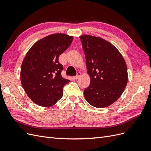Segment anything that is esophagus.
<instances>
[{
	"mask_svg": "<svg viewBox=\"0 0 151 151\" xmlns=\"http://www.w3.org/2000/svg\"><path fill=\"white\" fill-rule=\"evenodd\" d=\"M80 76H81V73L80 72H77V75L76 76L73 77V79H77L79 78Z\"/></svg>",
	"mask_w": 151,
	"mask_h": 151,
	"instance_id": "1",
	"label": "esophagus"
}]
</instances>
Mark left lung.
<instances>
[{"mask_svg": "<svg viewBox=\"0 0 151 151\" xmlns=\"http://www.w3.org/2000/svg\"><path fill=\"white\" fill-rule=\"evenodd\" d=\"M85 54L90 85L84 97L91 105L104 108L119 98L128 81L124 58L117 48L101 38L84 35L80 36Z\"/></svg>", "mask_w": 151, "mask_h": 151, "instance_id": "left-lung-1", "label": "left lung"}]
</instances>
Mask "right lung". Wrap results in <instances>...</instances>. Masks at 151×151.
<instances>
[{
	"instance_id": "1",
	"label": "right lung",
	"mask_w": 151,
	"mask_h": 151,
	"mask_svg": "<svg viewBox=\"0 0 151 151\" xmlns=\"http://www.w3.org/2000/svg\"><path fill=\"white\" fill-rule=\"evenodd\" d=\"M72 36L56 33L38 40L27 52L21 68V82L35 104L52 106L63 96V87L70 82L63 78L58 57L70 46Z\"/></svg>"
}]
</instances>
